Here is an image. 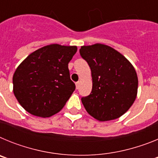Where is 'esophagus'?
<instances>
[{"mask_svg": "<svg viewBox=\"0 0 158 158\" xmlns=\"http://www.w3.org/2000/svg\"><path fill=\"white\" fill-rule=\"evenodd\" d=\"M79 85H80V83H79V82H76V88H77V89H79Z\"/></svg>", "mask_w": 158, "mask_h": 158, "instance_id": "obj_1", "label": "esophagus"}]
</instances>
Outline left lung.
I'll return each instance as SVG.
<instances>
[{
	"mask_svg": "<svg viewBox=\"0 0 158 158\" xmlns=\"http://www.w3.org/2000/svg\"><path fill=\"white\" fill-rule=\"evenodd\" d=\"M80 54L89 64L93 79L91 93L81 98L87 112L99 121L122 116L138 93L139 80L132 64L116 50L100 43L82 46Z\"/></svg>",
	"mask_w": 158,
	"mask_h": 158,
	"instance_id": "left-lung-1",
	"label": "left lung"
}]
</instances>
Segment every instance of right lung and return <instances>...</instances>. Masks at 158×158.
<instances>
[{
  "label": "right lung",
  "mask_w": 158,
  "mask_h": 158,
  "mask_svg": "<svg viewBox=\"0 0 158 158\" xmlns=\"http://www.w3.org/2000/svg\"><path fill=\"white\" fill-rule=\"evenodd\" d=\"M77 51L76 46L51 44L19 64L12 77L13 93L27 112L47 118L62 109L75 90L68 64Z\"/></svg>",
  "instance_id": "obj_1"
}]
</instances>
